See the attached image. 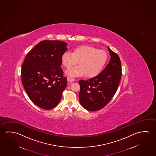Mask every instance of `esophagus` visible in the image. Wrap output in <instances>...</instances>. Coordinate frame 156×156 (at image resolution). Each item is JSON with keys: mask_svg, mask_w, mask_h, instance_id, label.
Returning a JSON list of instances; mask_svg holds the SVG:
<instances>
[{"mask_svg": "<svg viewBox=\"0 0 156 156\" xmlns=\"http://www.w3.org/2000/svg\"><path fill=\"white\" fill-rule=\"evenodd\" d=\"M67 80L69 82H73L74 81V79L71 78V77H67Z\"/></svg>", "mask_w": 156, "mask_h": 156, "instance_id": "obj_1", "label": "esophagus"}]
</instances>
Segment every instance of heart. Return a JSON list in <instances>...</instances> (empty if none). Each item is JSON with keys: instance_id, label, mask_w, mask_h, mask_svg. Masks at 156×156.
I'll return each mask as SVG.
<instances>
[{"instance_id": "1", "label": "heart", "mask_w": 156, "mask_h": 156, "mask_svg": "<svg viewBox=\"0 0 156 156\" xmlns=\"http://www.w3.org/2000/svg\"><path fill=\"white\" fill-rule=\"evenodd\" d=\"M108 54L102 49L87 45L77 46L73 52L66 51L62 57V63L66 69H70L67 74L71 77H80L85 74L87 77H94L99 74L107 62Z\"/></svg>"}]
</instances>
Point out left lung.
Wrapping results in <instances>:
<instances>
[{"label": "left lung", "instance_id": "1", "mask_svg": "<svg viewBox=\"0 0 156 156\" xmlns=\"http://www.w3.org/2000/svg\"><path fill=\"white\" fill-rule=\"evenodd\" d=\"M110 62L102 72L87 80L79 81V102L85 109L95 112L105 107L116 92L122 75L120 58L109 47Z\"/></svg>", "mask_w": 156, "mask_h": 156}]
</instances>
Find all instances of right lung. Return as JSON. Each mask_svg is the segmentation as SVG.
<instances>
[{"instance_id":"1","label":"right lung","mask_w":156,"mask_h":156,"mask_svg":"<svg viewBox=\"0 0 156 156\" xmlns=\"http://www.w3.org/2000/svg\"><path fill=\"white\" fill-rule=\"evenodd\" d=\"M66 46L59 40L41 41L27 54L22 65L23 87L31 101L42 109L55 107L66 87L60 66Z\"/></svg>"}]
</instances>
